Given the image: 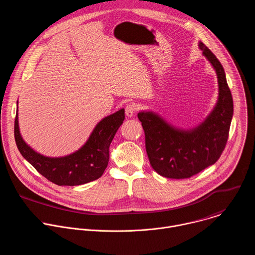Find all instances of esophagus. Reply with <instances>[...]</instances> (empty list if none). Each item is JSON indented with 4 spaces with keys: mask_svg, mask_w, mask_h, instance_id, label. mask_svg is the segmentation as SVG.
Listing matches in <instances>:
<instances>
[{
    "mask_svg": "<svg viewBox=\"0 0 255 255\" xmlns=\"http://www.w3.org/2000/svg\"><path fill=\"white\" fill-rule=\"evenodd\" d=\"M135 112H136V106L135 105H133V104H128L127 106H126V108H125V113H126V115L128 116V117H133L134 116V114H135Z\"/></svg>",
    "mask_w": 255,
    "mask_h": 255,
    "instance_id": "obj_1",
    "label": "esophagus"
}]
</instances>
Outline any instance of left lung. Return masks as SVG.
Wrapping results in <instances>:
<instances>
[{
  "label": "left lung",
  "instance_id": "1",
  "mask_svg": "<svg viewBox=\"0 0 255 255\" xmlns=\"http://www.w3.org/2000/svg\"><path fill=\"white\" fill-rule=\"evenodd\" d=\"M202 55L214 69L218 98L212 111L197 126L183 129L167 122L154 111L138 113L145 132V146L150 164L163 177L189 178L214 164L225 148L233 116V100L224 69L214 54L202 43Z\"/></svg>",
  "mask_w": 255,
  "mask_h": 255
}]
</instances>
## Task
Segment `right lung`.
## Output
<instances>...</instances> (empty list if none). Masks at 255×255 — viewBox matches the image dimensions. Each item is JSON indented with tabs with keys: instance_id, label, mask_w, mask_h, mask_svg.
Here are the masks:
<instances>
[{
	"instance_id": "add662e5",
	"label": "right lung",
	"mask_w": 255,
	"mask_h": 255,
	"mask_svg": "<svg viewBox=\"0 0 255 255\" xmlns=\"http://www.w3.org/2000/svg\"><path fill=\"white\" fill-rule=\"evenodd\" d=\"M18 106V102H17ZM125 110L103 118L90 134L88 140L75 152L61 156L42 155L29 146L23 139L18 109L15 120V140L22 156L51 182L60 186H76L100 178L109 162L110 144L125 119Z\"/></svg>"
}]
</instances>
